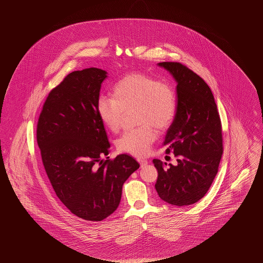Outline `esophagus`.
<instances>
[{
  "label": "esophagus",
  "instance_id": "obj_1",
  "mask_svg": "<svg viewBox=\"0 0 263 263\" xmlns=\"http://www.w3.org/2000/svg\"><path fill=\"white\" fill-rule=\"evenodd\" d=\"M137 161L139 162V163H140V166H141V167H144L145 165L148 164V161L145 160V159H137Z\"/></svg>",
  "mask_w": 263,
  "mask_h": 263
}]
</instances>
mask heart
<instances>
[{
    "mask_svg": "<svg viewBox=\"0 0 263 263\" xmlns=\"http://www.w3.org/2000/svg\"><path fill=\"white\" fill-rule=\"evenodd\" d=\"M136 108L139 127L127 131L116 142L117 149L135 157L146 156L159 131L172 125L176 114V97L173 88L149 76L134 73L121 78L112 87V98L100 97L97 111L109 131L121 128L124 111Z\"/></svg>",
    "mask_w": 263,
    "mask_h": 263,
    "instance_id": "obj_1",
    "label": "heart"
}]
</instances>
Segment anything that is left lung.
<instances>
[{"instance_id":"left-lung-1","label":"left lung","mask_w":263,"mask_h":263,"mask_svg":"<svg viewBox=\"0 0 263 263\" xmlns=\"http://www.w3.org/2000/svg\"><path fill=\"white\" fill-rule=\"evenodd\" d=\"M158 65L177 83L176 114L163 143L177 164L165 167L166 163L153 160L158 171L155 187L164 202L187 206L203 198L218 173L223 154L221 119L211 88L202 78L180 63Z\"/></svg>"}]
</instances>
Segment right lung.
I'll return each mask as SVG.
<instances>
[{
  "mask_svg": "<svg viewBox=\"0 0 263 263\" xmlns=\"http://www.w3.org/2000/svg\"><path fill=\"white\" fill-rule=\"evenodd\" d=\"M98 68L75 71L53 88L38 119L36 138L51 185L79 218L99 222L118 207L122 186L140 164L122 154L109 159L104 126L97 111L101 83Z\"/></svg>",
  "mask_w": 263,
  "mask_h": 263,
  "instance_id": "1",
  "label": "right lung"
}]
</instances>
